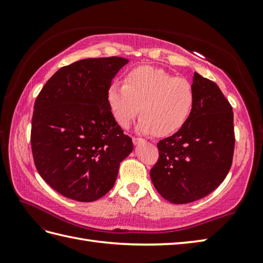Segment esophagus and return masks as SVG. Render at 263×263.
<instances>
[{
    "label": "esophagus",
    "instance_id": "esophagus-1",
    "mask_svg": "<svg viewBox=\"0 0 263 263\" xmlns=\"http://www.w3.org/2000/svg\"><path fill=\"white\" fill-rule=\"evenodd\" d=\"M132 141H133V144H135V146H137V144H140L141 142H143V140H142V139H140V138H133Z\"/></svg>",
    "mask_w": 263,
    "mask_h": 263
}]
</instances>
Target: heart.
Masks as SVG:
<instances>
[{
    "instance_id": "1",
    "label": "heart",
    "mask_w": 263,
    "mask_h": 263,
    "mask_svg": "<svg viewBox=\"0 0 263 263\" xmlns=\"http://www.w3.org/2000/svg\"><path fill=\"white\" fill-rule=\"evenodd\" d=\"M194 100L193 87L187 80L148 65L128 71L124 85L113 81L107 89L108 105L122 127L130 125L140 111L137 131L157 137L180 131L192 114Z\"/></svg>"
}]
</instances>
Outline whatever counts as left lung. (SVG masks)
Here are the masks:
<instances>
[{"label": "left lung", "instance_id": "8db88e82", "mask_svg": "<svg viewBox=\"0 0 263 263\" xmlns=\"http://www.w3.org/2000/svg\"><path fill=\"white\" fill-rule=\"evenodd\" d=\"M194 107L180 131L157 143L159 159L150 178L165 200L183 204L204 198L231 170L233 108L215 82L193 74Z\"/></svg>", "mask_w": 263, "mask_h": 263}]
</instances>
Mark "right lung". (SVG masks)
<instances>
[{"mask_svg": "<svg viewBox=\"0 0 263 263\" xmlns=\"http://www.w3.org/2000/svg\"><path fill=\"white\" fill-rule=\"evenodd\" d=\"M124 58L85 59L51 77L33 106L31 149L39 175L55 191L80 202L114 186L120 163L132 153L117 124L107 89Z\"/></svg>", "mask_w": 263, "mask_h": 263, "instance_id": "1", "label": "right lung"}]
</instances>
